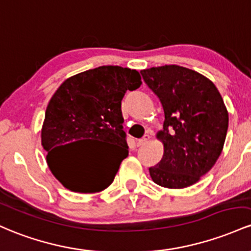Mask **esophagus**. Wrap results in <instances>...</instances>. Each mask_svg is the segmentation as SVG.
Wrapping results in <instances>:
<instances>
[{
  "mask_svg": "<svg viewBox=\"0 0 251 251\" xmlns=\"http://www.w3.org/2000/svg\"><path fill=\"white\" fill-rule=\"evenodd\" d=\"M148 141H149V135H148V134H146L145 136L142 137V139H140L139 141H137V146H139V147H140V146L146 145V143H147Z\"/></svg>",
  "mask_w": 251,
  "mask_h": 251,
  "instance_id": "esophagus-1",
  "label": "esophagus"
}]
</instances>
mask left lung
<instances>
[{
    "mask_svg": "<svg viewBox=\"0 0 251 251\" xmlns=\"http://www.w3.org/2000/svg\"><path fill=\"white\" fill-rule=\"evenodd\" d=\"M141 75L165 112L163 129L157 133L163 155L149 174L162 187L191 186L223 151L229 125L223 98L209 78L178 65L151 67Z\"/></svg>",
    "mask_w": 251,
    "mask_h": 251,
    "instance_id": "1",
    "label": "left lung"
}]
</instances>
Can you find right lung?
I'll return each instance as SVG.
<instances>
[{
  "mask_svg": "<svg viewBox=\"0 0 251 251\" xmlns=\"http://www.w3.org/2000/svg\"><path fill=\"white\" fill-rule=\"evenodd\" d=\"M142 84L136 70L100 66L67 78L50 98L41 129L47 165L64 187L95 193L114 181L128 145L121 102ZM79 142H96L83 149Z\"/></svg>",
  "mask_w": 251,
  "mask_h": 251,
  "instance_id": "obj_1",
  "label": "right lung"
}]
</instances>
